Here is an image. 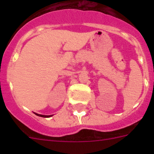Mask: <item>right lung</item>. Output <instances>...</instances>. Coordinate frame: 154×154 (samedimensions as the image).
<instances>
[{"label": "right lung", "mask_w": 154, "mask_h": 154, "mask_svg": "<svg viewBox=\"0 0 154 154\" xmlns=\"http://www.w3.org/2000/svg\"><path fill=\"white\" fill-rule=\"evenodd\" d=\"M35 115H37V116H41V117H45V118H48V117H51V116L52 115H51V116H45V115H41V114H38V113H35Z\"/></svg>", "instance_id": "add662e5"}]
</instances>
